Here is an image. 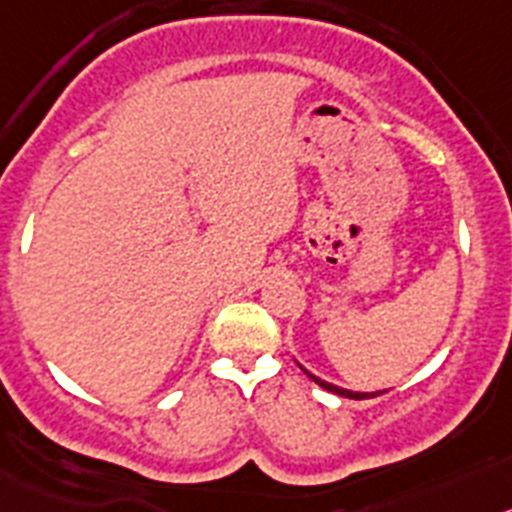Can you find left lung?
<instances>
[{
  "instance_id": "1",
  "label": "left lung",
  "mask_w": 512,
  "mask_h": 512,
  "mask_svg": "<svg viewBox=\"0 0 512 512\" xmlns=\"http://www.w3.org/2000/svg\"><path fill=\"white\" fill-rule=\"evenodd\" d=\"M301 367V365H298ZM303 372H306L308 377H311L313 382H316V385H319V388H324V390H329V393H336V395H342V398H352V400H365V398H375V395H382V393H388V390H375V393H359V390H347V388H339V385H331V382H326V380H321V377H316V375H311V372L306 370V367H301Z\"/></svg>"
}]
</instances>
